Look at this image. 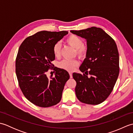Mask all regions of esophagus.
<instances>
[{
	"mask_svg": "<svg viewBox=\"0 0 133 133\" xmlns=\"http://www.w3.org/2000/svg\"><path fill=\"white\" fill-rule=\"evenodd\" d=\"M69 75H70V78H72V74L71 72H69Z\"/></svg>",
	"mask_w": 133,
	"mask_h": 133,
	"instance_id": "obj_1",
	"label": "esophagus"
}]
</instances>
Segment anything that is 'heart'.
Wrapping results in <instances>:
<instances>
[{"mask_svg": "<svg viewBox=\"0 0 133 133\" xmlns=\"http://www.w3.org/2000/svg\"><path fill=\"white\" fill-rule=\"evenodd\" d=\"M66 42L70 46L76 50L77 54L79 57H83L85 56L87 51V48L86 45L83 44L82 39L79 36L71 35L66 39ZM53 52L55 57H58L61 54V44L59 43H56L53 47ZM79 64V62L77 60H67L64 59L59 63V67L69 71H72Z\"/></svg>", "mask_w": 133, "mask_h": 133, "instance_id": "1", "label": "heart"}]
</instances>
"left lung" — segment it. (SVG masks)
Listing matches in <instances>:
<instances>
[{
  "label": "left lung",
  "instance_id": "left-lung-1",
  "mask_svg": "<svg viewBox=\"0 0 133 133\" xmlns=\"http://www.w3.org/2000/svg\"><path fill=\"white\" fill-rule=\"evenodd\" d=\"M70 32L87 41L86 58L79 67L84 74H72L77 82L76 96L82 103L100 104L111 94L119 75V59L117 44L101 28L92 27Z\"/></svg>",
  "mask_w": 133,
  "mask_h": 133
}]
</instances>
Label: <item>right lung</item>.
<instances>
[{
    "instance_id": "1",
    "label": "right lung",
    "mask_w": 133,
    "mask_h": 133,
    "mask_svg": "<svg viewBox=\"0 0 133 133\" xmlns=\"http://www.w3.org/2000/svg\"><path fill=\"white\" fill-rule=\"evenodd\" d=\"M68 31H42L29 36L19 47L16 58V74L24 97L35 105L48 107L61 101L62 92L70 78L68 72L56 68L55 77L46 72L55 59L54 46Z\"/></svg>"
}]
</instances>
